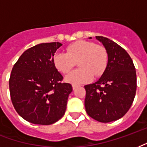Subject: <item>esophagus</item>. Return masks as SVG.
<instances>
[{"mask_svg":"<svg viewBox=\"0 0 147 147\" xmlns=\"http://www.w3.org/2000/svg\"><path fill=\"white\" fill-rule=\"evenodd\" d=\"M78 86H79L78 85H72V89H73V90H75Z\"/></svg>","mask_w":147,"mask_h":147,"instance_id":"1","label":"esophagus"}]
</instances>
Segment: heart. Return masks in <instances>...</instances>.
I'll use <instances>...</instances> for the list:
<instances>
[{
    "mask_svg": "<svg viewBox=\"0 0 147 147\" xmlns=\"http://www.w3.org/2000/svg\"><path fill=\"white\" fill-rule=\"evenodd\" d=\"M79 68L66 76L65 81L71 84H82L90 82L95 77L101 76L108 64V54L104 47L93 41L79 40L67 48V53L57 52L54 63L61 73L69 72L78 61Z\"/></svg>",
    "mask_w": 147,
    "mask_h": 147,
    "instance_id": "b5f03b06",
    "label": "heart"
}]
</instances>
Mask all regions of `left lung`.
Listing matches in <instances>:
<instances>
[{
    "instance_id": "left-lung-1",
    "label": "left lung",
    "mask_w": 147,
    "mask_h": 147,
    "mask_svg": "<svg viewBox=\"0 0 147 147\" xmlns=\"http://www.w3.org/2000/svg\"><path fill=\"white\" fill-rule=\"evenodd\" d=\"M96 39L107 50L108 64L98 81L84 86L85 107L91 118L107 123L122 118L131 106L136 91V72L125 49L108 38Z\"/></svg>"
}]
</instances>
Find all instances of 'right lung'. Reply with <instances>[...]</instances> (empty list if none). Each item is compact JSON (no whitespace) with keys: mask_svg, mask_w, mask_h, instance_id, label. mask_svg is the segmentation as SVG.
<instances>
[{"mask_svg":"<svg viewBox=\"0 0 147 147\" xmlns=\"http://www.w3.org/2000/svg\"><path fill=\"white\" fill-rule=\"evenodd\" d=\"M62 44L40 43L28 49L11 70L9 90L13 106L25 120L36 125H51L65 115L72 91L54 63V56Z\"/></svg>","mask_w":147,"mask_h":147,"instance_id":"right-lung-1","label":"right lung"}]
</instances>
